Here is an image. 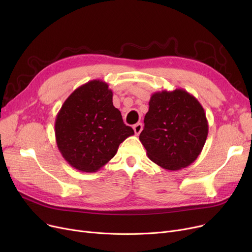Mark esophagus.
Returning <instances> with one entry per match:
<instances>
[{"label":"esophagus","instance_id":"1","mask_svg":"<svg viewBox=\"0 0 252 252\" xmlns=\"http://www.w3.org/2000/svg\"><path fill=\"white\" fill-rule=\"evenodd\" d=\"M133 128H134V130H135V134L136 135H139L141 131H142V129H143V125L141 124V123H138V124H136L134 126H133Z\"/></svg>","mask_w":252,"mask_h":252}]
</instances>
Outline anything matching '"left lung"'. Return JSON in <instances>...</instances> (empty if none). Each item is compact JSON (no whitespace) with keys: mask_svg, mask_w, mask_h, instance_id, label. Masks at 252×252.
I'll list each match as a JSON object with an SVG mask.
<instances>
[{"mask_svg":"<svg viewBox=\"0 0 252 252\" xmlns=\"http://www.w3.org/2000/svg\"><path fill=\"white\" fill-rule=\"evenodd\" d=\"M140 141L150 159L167 170L193 163L208 135L202 105L183 89L155 92L144 118Z\"/></svg>","mask_w":252,"mask_h":252,"instance_id":"1","label":"left lung"}]
</instances>
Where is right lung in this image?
<instances>
[{"mask_svg":"<svg viewBox=\"0 0 252 252\" xmlns=\"http://www.w3.org/2000/svg\"><path fill=\"white\" fill-rule=\"evenodd\" d=\"M112 96L107 83L94 79L74 90L61 106L55 121L57 147L75 169L95 173L134 135L113 106Z\"/></svg>","mask_w":252,"mask_h":252,"instance_id":"obj_1","label":"right lung"}]
</instances>
